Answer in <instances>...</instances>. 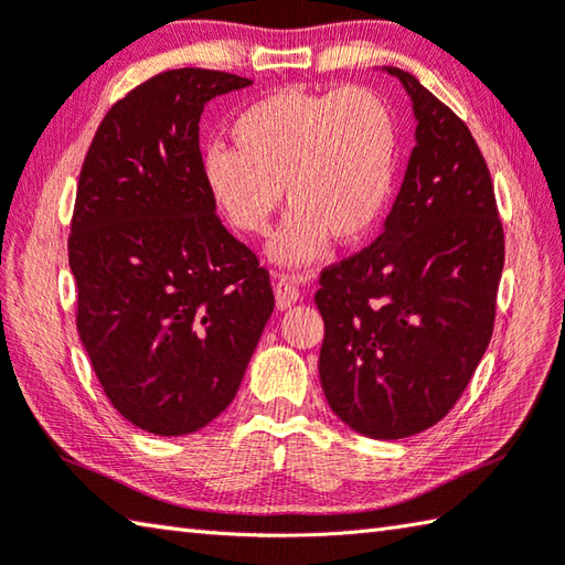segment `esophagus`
Wrapping results in <instances>:
<instances>
[{"label":"esophagus","mask_w":565,"mask_h":565,"mask_svg":"<svg viewBox=\"0 0 565 565\" xmlns=\"http://www.w3.org/2000/svg\"><path fill=\"white\" fill-rule=\"evenodd\" d=\"M274 296H276V308L279 311H289L294 303L301 301V291H298V284L291 276H279L274 284Z\"/></svg>","instance_id":"34e87169"}]
</instances>
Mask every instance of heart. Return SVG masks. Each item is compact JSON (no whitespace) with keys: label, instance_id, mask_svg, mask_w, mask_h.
<instances>
[{"label":"heart","instance_id":"b5f03b06","mask_svg":"<svg viewBox=\"0 0 565 565\" xmlns=\"http://www.w3.org/2000/svg\"><path fill=\"white\" fill-rule=\"evenodd\" d=\"M230 137L235 151H205V191L239 235L267 232L284 191L291 213L269 245L279 267H308L330 239L355 247L380 227L399 135L390 105L370 87H281L239 113Z\"/></svg>","mask_w":565,"mask_h":565}]
</instances>
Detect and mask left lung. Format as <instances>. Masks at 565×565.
Here are the masks:
<instances>
[{
    "label": "left lung",
    "mask_w": 565,
    "mask_h": 565,
    "mask_svg": "<svg viewBox=\"0 0 565 565\" xmlns=\"http://www.w3.org/2000/svg\"><path fill=\"white\" fill-rule=\"evenodd\" d=\"M414 109V149L382 235L320 274V386L374 440L430 428L490 345L504 235L470 129L412 73L382 65Z\"/></svg>",
    "instance_id": "1"
}]
</instances>
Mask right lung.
Instances as JSON below:
<instances>
[{"instance_id": "1", "label": "right lung", "mask_w": 565, "mask_h": 565, "mask_svg": "<svg viewBox=\"0 0 565 565\" xmlns=\"http://www.w3.org/2000/svg\"><path fill=\"white\" fill-rule=\"evenodd\" d=\"M249 85L203 68L141 83L105 115L77 181V333L107 399L153 436L225 412L274 311L269 271L220 223L198 143L210 99Z\"/></svg>"}]
</instances>
